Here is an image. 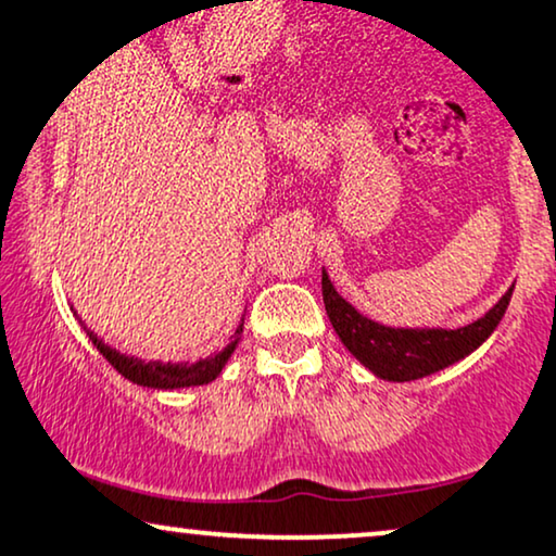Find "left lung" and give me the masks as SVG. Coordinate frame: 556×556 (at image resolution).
I'll list each match as a JSON object with an SVG mask.
<instances>
[{
  "mask_svg": "<svg viewBox=\"0 0 556 556\" xmlns=\"http://www.w3.org/2000/svg\"><path fill=\"white\" fill-rule=\"evenodd\" d=\"M321 296H325L327 317H330L334 332L340 334L342 345L368 371L387 381H415L441 371V368L477 351L503 319L513 289H508V293L482 319L458 327V330H394V327H383L379 321H371L361 312H355L334 291L325 270H321Z\"/></svg>",
  "mask_w": 556,
  "mask_h": 556,
  "instance_id": "left-lung-1",
  "label": "left lung"
}]
</instances>
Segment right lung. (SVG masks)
Returning <instances> with one entry per match:
<instances>
[{
    "label": "right lung",
    "mask_w": 556,
    "mask_h": 556,
    "mask_svg": "<svg viewBox=\"0 0 556 556\" xmlns=\"http://www.w3.org/2000/svg\"><path fill=\"white\" fill-rule=\"evenodd\" d=\"M242 327L244 321H239L235 338H231L229 345L224 348L222 353L211 355V358L195 361V363H160V361H141V358H131V355H123L115 351V348L105 345L98 334L92 330H87L92 345L98 348L111 366L118 371L121 376H126L128 381L139 383V387H152V389H182V387H201V383L214 381L218 374H222L224 363L229 361V355L235 353L239 338H242Z\"/></svg>",
    "instance_id": "add662e5"
}]
</instances>
